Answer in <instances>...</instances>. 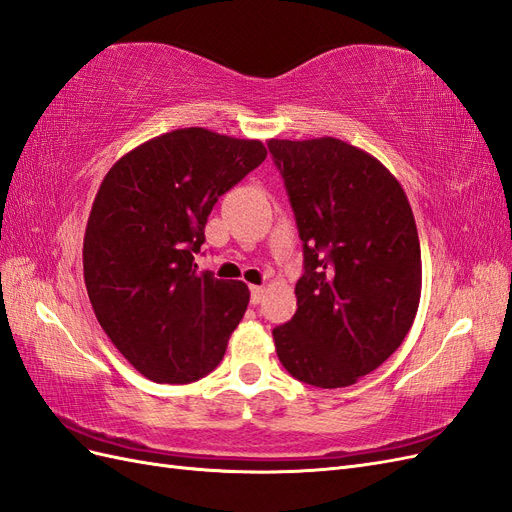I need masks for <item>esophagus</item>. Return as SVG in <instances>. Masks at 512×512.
Returning <instances> with one entry per match:
<instances>
[{
	"label": "esophagus",
	"instance_id": "esophagus-1",
	"mask_svg": "<svg viewBox=\"0 0 512 512\" xmlns=\"http://www.w3.org/2000/svg\"><path fill=\"white\" fill-rule=\"evenodd\" d=\"M266 296V287L264 285H251V302L259 304Z\"/></svg>",
	"mask_w": 512,
	"mask_h": 512
}]
</instances>
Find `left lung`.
Here are the masks:
<instances>
[{
	"label": "left lung",
	"mask_w": 512,
	"mask_h": 512,
	"mask_svg": "<svg viewBox=\"0 0 512 512\" xmlns=\"http://www.w3.org/2000/svg\"><path fill=\"white\" fill-rule=\"evenodd\" d=\"M304 242L298 311L274 328L283 367L304 384L345 388L375 371L410 332L422 261L399 180L356 145L270 139Z\"/></svg>",
	"instance_id": "1"
}]
</instances>
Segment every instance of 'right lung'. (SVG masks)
<instances>
[{
	"instance_id": "1",
	"label": "right lung",
	"mask_w": 512,
	"mask_h": 512,
	"mask_svg": "<svg viewBox=\"0 0 512 512\" xmlns=\"http://www.w3.org/2000/svg\"><path fill=\"white\" fill-rule=\"evenodd\" d=\"M259 139L178 128L143 141L102 180L83 238L94 315L118 352L158 384L214 371L251 291L197 270L218 197L264 163Z\"/></svg>"
}]
</instances>
